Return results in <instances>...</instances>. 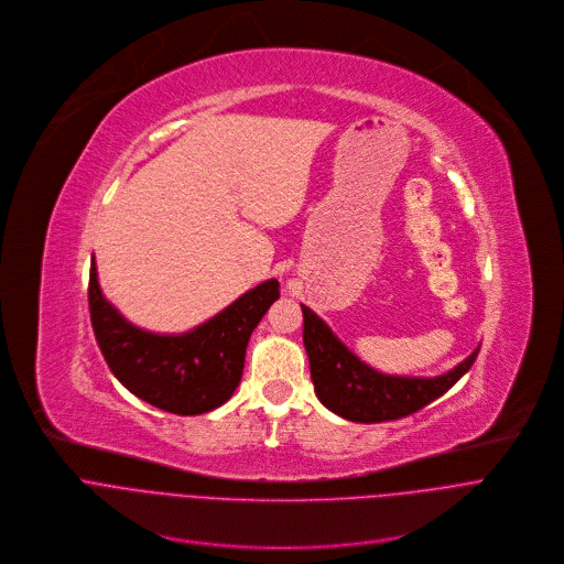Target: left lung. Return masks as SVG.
Instances as JSON below:
<instances>
[{
  "label": "left lung",
  "mask_w": 564,
  "mask_h": 564,
  "mask_svg": "<svg viewBox=\"0 0 564 564\" xmlns=\"http://www.w3.org/2000/svg\"><path fill=\"white\" fill-rule=\"evenodd\" d=\"M304 347L319 402L351 422H387L411 415L444 395L476 362L478 349L437 378L384 376L354 356L333 330L302 304Z\"/></svg>",
  "instance_id": "1"
}]
</instances>
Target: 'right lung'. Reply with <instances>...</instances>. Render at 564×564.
Masks as SVG:
<instances>
[{"label":"right lung","mask_w":564,"mask_h":564,"mask_svg":"<svg viewBox=\"0 0 564 564\" xmlns=\"http://www.w3.org/2000/svg\"><path fill=\"white\" fill-rule=\"evenodd\" d=\"M278 297L280 282L267 280L197 328L160 335L133 326L104 300L90 262V324L108 369L133 395L177 415L213 411L234 395L249 337Z\"/></svg>","instance_id":"1"}]
</instances>
